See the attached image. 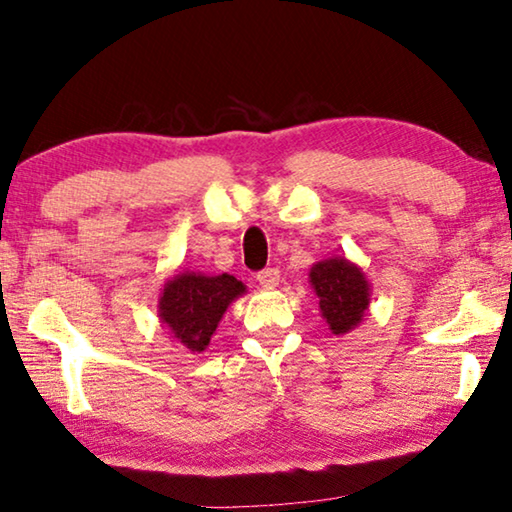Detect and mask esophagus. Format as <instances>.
Wrapping results in <instances>:
<instances>
[{"instance_id":"1","label":"esophagus","mask_w":512,"mask_h":512,"mask_svg":"<svg viewBox=\"0 0 512 512\" xmlns=\"http://www.w3.org/2000/svg\"><path fill=\"white\" fill-rule=\"evenodd\" d=\"M257 282L262 285L264 289H273L275 285L280 282V271L278 269H264L257 273Z\"/></svg>"}]
</instances>
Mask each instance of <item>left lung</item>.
<instances>
[{
  "label": "left lung",
  "instance_id": "obj_1",
  "mask_svg": "<svg viewBox=\"0 0 512 512\" xmlns=\"http://www.w3.org/2000/svg\"><path fill=\"white\" fill-rule=\"evenodd\" d=\"M310 282L332 335H346L360 326L371 300L369 282L360 266L344 257L323 259L312 266Z\"/></svg>",
  "mask_w": 512,
  "mask_h": 512
}]
</instances>
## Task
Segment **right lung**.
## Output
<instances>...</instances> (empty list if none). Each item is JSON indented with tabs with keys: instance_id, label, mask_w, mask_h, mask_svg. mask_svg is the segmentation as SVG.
I'll list each match as a JSON object with an SVG mask.
<instances>
[{
	"instance_id": "add662e5",
	"label": "right lung",
	"mask_w": 512,
	"mask_h": 512,
	"mask_svg": "<svg viewBox=\"0 0 512 512\" xmlns=\"http://www.w3.org/2000/svg\"><path fill=\"white\" fill-rule=\"evenodd\" d=\"M246 294L234 275L180 273L168 280L159 296V319L177 342L191 353H202L232 300Z\"/></svg>"
}]
</instances>
